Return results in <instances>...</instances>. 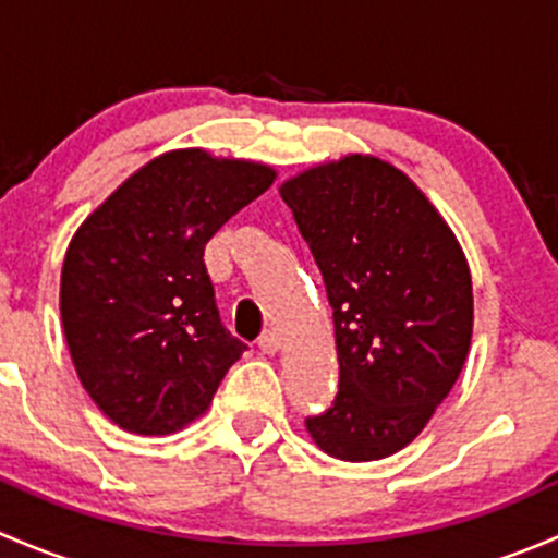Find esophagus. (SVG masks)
Returning a JSON list of instances; mask_svg holds the SVG:
<instances>
[{"mask_svg":"<svg viewBox=\"0 0 558 558\" xmlns=\"http://www.w3.org/2000/svg\"><path fill=\"white\" fill-rule=\"evenodd\" d=\"M278 348H280V337L275 335L272 329H267L262 337H258V351L262 353H275Z\"/></svg>","mask_w":558,"mask_h":558,"instance_id":"obj_1","label":"esophagus"}]
</instances>
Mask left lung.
Wrapping results in <instances>:
<instances>
[{
    "mask_svg": "<svg viewBox=\"0 0 558 558\" xmlns=\"http://www.w3.org/2000/svg\"><path fill=\"white\" fill-rule=\"evenodd\" d=\"M280 196L324 275L340 362V391L307 432L335 459H386L418 437L464 367V253L413 180L375 156L313 167Z\"/></svg>",
    "mask_w": 558,
    "mask_h": 558,
    "instance_id": "8db88e82",
    "label": "left lung"
}]
</instances>
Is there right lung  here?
I'll list each match as a JSON object with an SVG mask.
<instances>
[{
  "mask_svg": "<svg viewBox=\"0 0 558 558\" xmlns=\"http://www.w3.org/2000/svg\"><path fill=\"white\" fill-rule=\"evenodd\" d=\"M264 165L172 150L72 238L61 324L77 378L112 424L172 435L213 402L245 342L223 326L205 245L272 185Z\"/></svg>",
  "mask_w": 558,
  "mask_h": 558,
  "instance_id": "1",
  "label": "right lung"
}]
</instances>
